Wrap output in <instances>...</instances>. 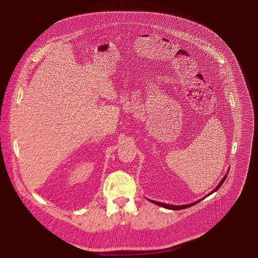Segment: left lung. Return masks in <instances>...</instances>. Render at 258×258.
<instances>
[{"label":"left lung","mask_w":258,"mask_h":258,"mask_svg":"<svg viewBox=\"0 0 258 258\" xmlns=\"http://www.w3.org/2000/svg\"><path fill=\"white\" fill-rule=\"evenodd\" d=\"M229 173V172H228ZM227 175L228 174H226L225 176H224V178L220 180V182L218 183L217 185V187L212 191V192H210L209 194H208V196L209 195H211L212 193H214L215 191H217L219 188H220V186L223 185V183L225 182V180H226V178H227ZM202 199H200V200H198V201H195V202H193V203H190V204H186V205H171V204H166V203H161V202H157V201H153V200H150L152 203H154V204H156V205H158V206H161V207H164V208H167V209H171V210H180V209H185V208H188V207H191V206H193V205H195V204H197L198 202H200Z\"/></svg>","instance_id":"obj_1"}]
</instances>
